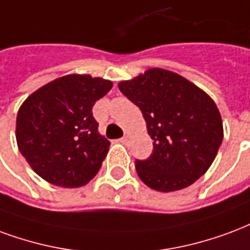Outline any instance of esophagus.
I'll return each mask as SVG.
<instances>
[{
  "label": "esophagus",
  "instance_id": "esophagus-1",
  "mask_svg": "<svg viewBox=\"0 0 250 250\" xmlns=\"http://www.w3.org/2000/svg\"><path fill=\"white\" fill-rule=\"evenodd\" d=\"M130 142H131V136H128V135H125V136H123V138L120 139V143L125 144V146H127V144H130Z\"/></svg>",
  "mask_w": 250,
  "mask_h": 250
}]
</instances>
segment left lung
Instances as JSON below:
<instances>
[{"mask_svg": "<svg viewBox=\"0 0 250 250\" xmlns=\"http://www.w3.org/2000/svg\"><path fill=\"white\" fill-rule=\"evenodd\" d=\"M118 87L139 107L153 151L135 160L140 180L159 192L191 186L212 166L224 138L213 99L182 75L148 68Z\"/></svg>", "mask_w": 250, "mask_h": 250, "instance_id": "obj_1", "label": "left lung"}]
</instances>
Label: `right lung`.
<instances>
[{
  "instance_id": "add662e5",
  "label": "right lung",
  "mask_w": 250,
  "mask_h": 250,
  "mask_svg": "<svg viewBox=\"0 0 250 250\" xmlns=\"http://www.w3.org/2000/svg\"><path fill=\"white\" fill-rule=\"evenodd\" d=\"M112 82L68 74L38 88L18 110L20 152L38 176L54 186L78 188L101 169L110 142L98 131L92 106Z\"/></svg>"
}]
</instances>
